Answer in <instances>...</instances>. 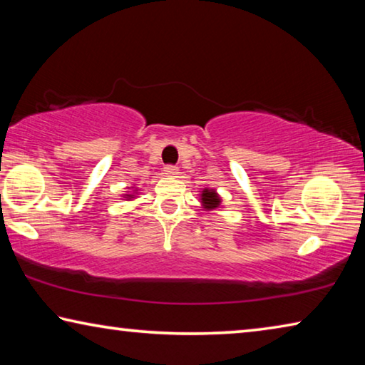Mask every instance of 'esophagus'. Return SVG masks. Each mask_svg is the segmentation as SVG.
I'll list each match as a JSON object with an SVG mask.
<instances>
[{
  "label": "esophagus",
  "mask_w": 365,
  "mask_h": 365,
  "mask_svg": "<svg viewBox=\"0 0 365 365\" xmlns=\"http://www.w3.org/2000/svg\"><path fill=\"white\" fill-rule=\"evenodd\" d=\"M164 174L168 175V177H177V175H178V168H175V165H172V164L165 165V168H164Z\"/></svg>",
  "instance_id": "1"
}]
</instances>
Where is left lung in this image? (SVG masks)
<instances>
[{
  "instance_id": "1",
  "label": "left lung",
  "mask_w": 365,
  "mask_h": 365,
  "mask_svg": "<svg viewBox=\"0 0 365 365\" xmlns=\"http://www.w3.org/2000/svg\"><path fill=\"white\" fill-rule=\"evenodd\" d=\"M201 202L205 209H217L220 206V197L214 190L205 188L201 193Z\"/></svg>"
}]
</instances>
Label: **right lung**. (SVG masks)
Segmentation results:
<instances>
[{
  "label": "right lung",
  "instance_id": "add662e5",
  "mask_svg": "<svg viewBox=\"0 0 365 365\" xmlns=\"http://www.w3.org/2000/svg\"><path fill=\"white\" fill-rule=\"evenodd\" d=\"M123 197H133V195H125Z\"/></svg>",
  "mask_w": 365,
  "mask_h": 365
}]
</instances>
